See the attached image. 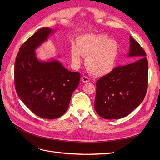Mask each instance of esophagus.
Returning a JSON list of instances; mask_svg holds the SVG:
<instances>
[{"label": "esophagus", "mask_w": 160, "mask_h": 160, "mask_svg": "<svg viewBox=\"0 0 160 160\" xmlns=\"http://www.w3.org/2000/svg\"><path fill=\"white\" fill-rule=\"evenodd\" d=\"M81 80H82V82H83L87 83V82H89V78L88 77H86V76H83V77H82Z\"/></svg>", "instance_id": "1"}]
</instances>
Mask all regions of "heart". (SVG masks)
Instances as JSON below:
<instances>
[{
  "mask_svg": "<svg viewBox=\"0 0 160 160\" xmlns=\"http://www.w3.org/2000/svg\"><path fill=\"white\" fill-rule=\"evenodd\" d=\"M82 54L86 56V65L93 74L98 77L112 72L119 56L117 42L104 35L86 34L77 39V45L71 47L72 62L75 67L82 63Z\"/></svg>",
  "mask_w": 160,
  "mask_h": 160,
  "instance_id": "heart-1",
  "label": "heart"
}]
</instances>
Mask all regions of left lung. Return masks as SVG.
<instances>
[{"label":"left lung","mask_w":160,"mask_h":160,"mask_svg":"<svg viewBox=\"0 0 160 160\" xmlns=\"http://www.w3.org/2000/svg\"><path fill=\"white\" fill-rule=\"evenodd\" d=\"M128 65L117 67L97 82L95 110L106 119H121L129 115L143 100L148 87V66L145 50L130 36Z\"/></svg>","instance_id":"obj_1"}]
</instances>
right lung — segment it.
Instances as JSON below:
<instances>
[{"label": "right lung", "instance_id": "right-lung-1", "mask_svg": "<svg viewBox=\"0 0 160 160\" xmlns=\"http://www.w3.org/2000/svg\"><path fill=\"white\" fill-rule=\"evenodd\" d=\"M55 31L42 28L19 48L15 62V86L19 97L30 110L44 119L63 115L72 93L78 86L80 74L66 69L56 60H38L35 50Z\"/></svg>", "mask_w": 160, "mask_h": 160}]
</instances>
